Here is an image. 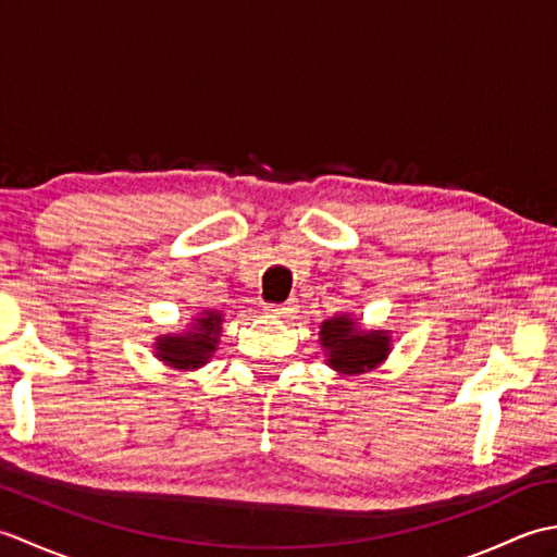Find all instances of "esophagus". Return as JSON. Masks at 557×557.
<instances>
[{
	"mask_svg": "<svg viewBox=\"0 0 557 557\" xmlns=\"http://www.w3.org/2000/svg\"><path fill=\"white\" fill-rule=\"evenodd\" d=\"M294 309H297V304H294V299L287 301V304H265V311L272 313V315H280V318L292 315Z\"/></svg>",
	"mask_w": 557,
	"mask_h": 557,
	"instance_id": "esophagus-1",
	"label": "esophagus"
}]
</instances>
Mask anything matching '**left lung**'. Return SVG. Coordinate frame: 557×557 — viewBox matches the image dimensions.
Instances as JSON below:
<instances>
[{
  "label": "left lung",
  "instance_id": "obj_1",
  "mask_svg": "<svg viewBox=\"0 0 557 557\" xmlns=\"http://www.w3.org/2000/svg\"><path fill=\"white\" fill-rule=\"evenodd\" d=\"M387 330H361L357 318L335 315L321 325V345L330 369L342 375H359L381 366L389 354Z\"/></svg>",
  "mask_w": 557,
  "mask_h": 557
}]
</instances>
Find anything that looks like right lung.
Here are the masks:
<instances>
[{
	"label": "right lung",
	"mask_w": 557,
	"mask_h": 557,
	"mask_svg": "<svg viewBox=\"0 0 557 557\" xmlns=\"http://www.w3.org/2000/svg\"><path fill=\"white\" fill-rule=\"evenodd\" d=\"M222 333V313L203 311L194 318L191 330L182 335H162L156 339V357L172 369L194 371L208 363L212 351L218 349Z\"/></svg>",
	"instance_id": "1"
}]
</instances>
